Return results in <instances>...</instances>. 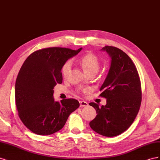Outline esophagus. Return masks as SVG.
<instances>
[{
	"mask_svg": "<svg viewBox=\"0 0 160 160\" xmlns=\"http://www.w3.org/2000/svg\"><path fill=\"white\" fill-rule=\"evenodd\" d=\"M79 103H80V107H86V106L88 105V102H86L85 101H80Z\"/></svg>",
	"mask_w": 160,
	"mask_h": 160,
	"instance_id": "esophagus-1",
	"label": "esophagus"
}]
</instances>
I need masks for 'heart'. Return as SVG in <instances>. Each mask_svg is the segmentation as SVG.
I'll return each mask as SVG.
<instances>
[{"label":"heart","mask_w":160,"mask_h":160,"mask_svg":"<svg viewBox=\"0 0 160 160\" xmlns=\"http://www.w3.org/2000/svg\"><path fill=\"white\" fill-rule=\"evenodd\" d=\"M79 62L82 67V69H83L86 74H89L91 73V72H94V73L96 74L99 69V60L98 59V57L92 52L87 53V54L83 55L79 60ZM71 61H67V62H65V64L62 67V75L64 77L67 76V74L69 73V72L71 69ZM82 90L85 92L89 91V89H83Z\"/></svg>","instance_id":"1"}]
</instances>
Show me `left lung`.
<instances>
[{
  "instance_id": "1",
  "label": "left lung",
  "mask_w": 160,
  "mask_h": 160,
  "mask_svg": "<svg viewBox=\"0 0 160 160\" xmlns=\"http://www.w3.org/2000/svg\"><path fill=\"white\" fill-rule=\"evenodd\" d=\"M101 50L111 59L100 88L99 96L107 99V104L99 108L95 103H89L98 113L89 125L101 135L114 137L126 131L136 118L142 102L141 82L136 67L126 53L111 46Z\"/></svg>"
}]
</instances>
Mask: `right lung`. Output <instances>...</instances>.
Wrapping results in <instances>:
<instances>
[{
	"mask_svg": "<svg viewBox=\"0 0 160 160\" xmlns=\"http://www.w3.org/2000/svg\"><path fill=\"white\" fill-rule=\"evenodd\" d=\"M81 49L45 48L32 52L24 62L16 80L15 102L19 118L32 133L47 135L58 132L79 107L75 99L54 101L53 89L62 83V65Z\"/></svg>",
	"mask_w": 160,
	"mask_h": 160,
	"instance_id": "right-lung-1",
	"label": "right lung"
}]
</instances>
